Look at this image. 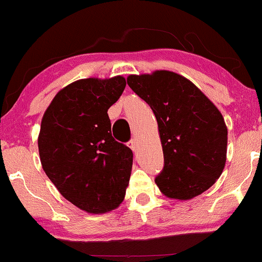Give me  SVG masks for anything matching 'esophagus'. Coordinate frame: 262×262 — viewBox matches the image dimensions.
Returning <instances> with one entry per match:
<instances>
[{"mask_svg":"<svg viewBox=\"0 0 262 262\" xmlns=\"http://www.w3.org/2000/svg\"><path fill=\"white\" fill-rule=\"evenodd\" d=\"M128 146L131 147V150L136 151V150H137V140L136 139H131V141L128 142Z\"/></svg>","mask_w":262,"mask_h":262,"instance_id":"esophagus-1","label":"esophagus"}]
</instances>
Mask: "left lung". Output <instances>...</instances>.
Segmentation results:
<instances>
[{
    "mask_svg": "<svg viewBox=\"0 0 262 262\" xmlns=\"http://www.w3.org/2000/svg\"><path fill=\"white\" fill-rule=\"evenodd\" d=\"M127 84L157 118L164 155L155 178L160 192L186 201L209 190L227 160L228 130L215 104L193 82L167 70L130 75Z\"/></svg>",
    "mask_w": 262,
    "mask_h": 262,
    "instance_id": "8db88e82",
    "label": "left lung"
}]
</instances>
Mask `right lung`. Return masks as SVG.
Wrapping results in <instances>:
<instances>
[{"label":"right lung","mask_w":262,"mask_h":262,"mask_svg":"<svg viewBox=\"0 0 262 262\" xmlns=\"http://www.w3.org/2000/svg\"><path fill=\"white\" fill-rule=\"evenodd\" d=\"M125 88L123 76L71 82L57 93L40 123L43 170L66 200L89 214L117 209L130 181L132 151L113 139L107 113Z\"/></svg>","instance_id":"right-lung-1"}]
</instances>
